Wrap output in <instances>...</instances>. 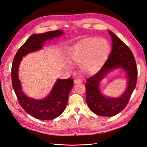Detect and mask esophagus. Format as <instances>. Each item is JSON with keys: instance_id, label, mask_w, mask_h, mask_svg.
<instances>
[{"instance_id": "obj_1", "label": "esophagus", "mask_w": 147, "mask_h": 147, "mask_svg": "<svg viewBox=\"0 0 147 147\" xmlns=\"http://www.w3.org/2000/svg\"><path fill=\"white\" fill-rule=\"evenodd\" d=\"M81 82H82V81H81V79H79V78L75 79V80H74V83H75V84L81 83Z\"/></svg>"}]
</instances>
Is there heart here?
Returning <instances> with one entry per match:
<instances>
[{
  "mask_svg": "<svg viewBox=\"0 0 147 147\" xmlns=\"http://www.w3.org/2000/svg\"><path fill=\"white\" fill-rule=\"evenodd\" d=\"M110 50L107 40L102 38H88L71 47L69 57L71 61L80 65L85 73H94L106 61Z\"/></svg>",
  "mask_w": 147,
  "mask_h": 147,
  "instance_id": "obj_1",
  "label": "heart"
}]
</instances>
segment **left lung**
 Listing matches in <instances>:
<instances>
[{
	"label": "left lung",
	"mask_w": 147,
	"mask_h": 147,
	"mask_svg": "<svg viewBox=\"0 0 147 147\" xmlns=\"http://www.w3.org/2000/svg\"><path fill=\"white\" fill-rule=\"evenodd\" d=\"M112 39V50L101 69L89 78L86 83V100L89 107L100 116L112 117L126 107L135 88L137 81V67L132 52L114 33L109 31ZM120 67L126 71L128 79L126 91L119 98L103 96L98 89L101 80L113 69Z\"/></svg>",
	"instance_id": "8db88e82"
}]
</instances>
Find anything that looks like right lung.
<instances>
[{
  "label": "right lung",
  "mask_w": 147,
  "mask_h": 147,
  "mask_svg": "<svg viewBox=\"0 0 147 147\" xmlns=\"http://www.w3.org/2000/svg\"><path fill=\"white\" fill-rule=\"evenodd\" d=\"M61 30L48 32L41 34H33L22 45L15 55L11 69L12 83L18 102L28 114L38 119L52 120L61 115L65 111L69 94L73 88L72 78L58 80L50 94L43 100H35L26 96L21 88L18 78V69L23 56L29 53L42 48L47 40L61 36Z\"/></svg>",
  "instance_id": "add662e5"
}]
</instances>
